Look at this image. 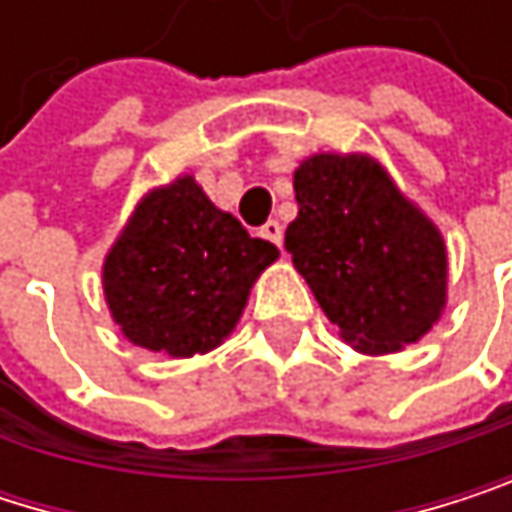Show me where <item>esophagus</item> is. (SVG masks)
Masks as SVG:
<instances>
[{
  "label": "esophagus",
  "instance_id": "1",
  "mask_svg": "<svg viewBox=\"0 0 512 512\" xmlns=\"http://www.w3.org/2000/svg\"><path fill=\"white\" fill-rule=\"evenodd\" d=\"M262 238H268L271 244H283V226L277 223V220H268L265 226H262Z\"/></svg>",
  "mask_w": 512,
  "mask_h": 512
}]
</instances>
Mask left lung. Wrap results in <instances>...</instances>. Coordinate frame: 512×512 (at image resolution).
Masks as SVG:
<instances>
[{
  "instance_id": "1",
  "label": "left lung",
  "mask_w": 512,
  "mask_h": 512,
  "mask_svg": "<svg viewBox=\"0 0 512 512\" xmlns=\"http://www.w3.org/2000/svg\"><path fill=\"white\" fill-rule=\"evenodd\" d=\"M295 202L286 253L344 341L389 353L437 323L443 238L374 159L319 153L301 162Z\"/></svg>"
}]
</instances>
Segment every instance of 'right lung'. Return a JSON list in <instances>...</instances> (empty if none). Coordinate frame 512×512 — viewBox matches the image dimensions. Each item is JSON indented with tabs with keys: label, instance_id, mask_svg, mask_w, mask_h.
<instances>
[{
	"label": "right lung",
	"instance_id": "obj_1",
	"mask_svg": "<svg viewBox=\"0 0 512 512\" xmlns=\"http://www.w3.org/2000/svg\"><path fill=\"white\" fill-rule=\"evenodd\" d=\"M277 247L214 208L193 177L150 193L105 259V298L123 335L153 353L214 350L238 323Z\"/></svg>",
	"mask_w": 512,
	"mask_h": 512
}]
</instances>
